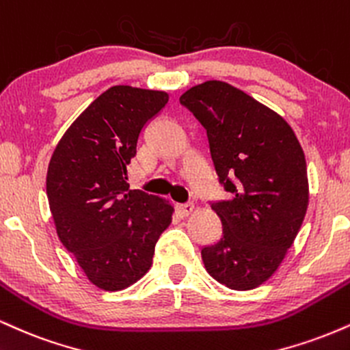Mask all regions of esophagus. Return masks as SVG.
I'll return each mask as SVG.
<instances>
[{"instance_id": "obj_1", "label": "esophagus", "mask_w": 350, "mask_h": 350, "mask_svg": "<svg viewBox=\"0 0 350 350\" xmlns=\"http://www.w3.org/2000/svg\"><path fill=\"white\" fill-rule=\"evenodd\" d=\"M193 209H195V206H193V203H180V204H176V211H178L182 216H188L193 211Z\"/></svg>"}]
</instances>
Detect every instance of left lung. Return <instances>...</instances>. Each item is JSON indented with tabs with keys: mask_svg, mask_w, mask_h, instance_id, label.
Wrapping results in <instances>:
<instances>
[{
	"mask_svg": "<svg viewBox=\"0 0 350 350\" xmlns=\"http://www.w3.org/2000/svg\"><path fill=\"white\" fill-rule=\"evenodd\" d=\"M180 103L206 129L217 182L228 200L211 201L221 239L201 249L204 267L231 290L272 277L308 208L306 160L288 122L224 81H204Z\"/></svg>",
	"mask_w": 350,
	"mask_h": 350,
	"instance_id": "left-lung-1",
	"label": "left lung"
}]
</instances>
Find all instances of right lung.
I'll return each mask as SVG.
<instances>
[{
    "instance_id": "add662e5",
    "label": "right lung",
    "mask_w": 350,
    "mask_h": 350,
    "mask_svg": "<svg viewBox=\"0 0 350 350\" xmlns=\"http://www.w3.org/2000/svg\"><path fill=\"white\" fill-rule=\"evenodd\" d=\"M167 103L165 92L111 86L68 127L49 163L59 239L101 290H124L142 278L172 223V204L129 190L126 170L142 129Z\"/></svg>"
}]
</instances>
